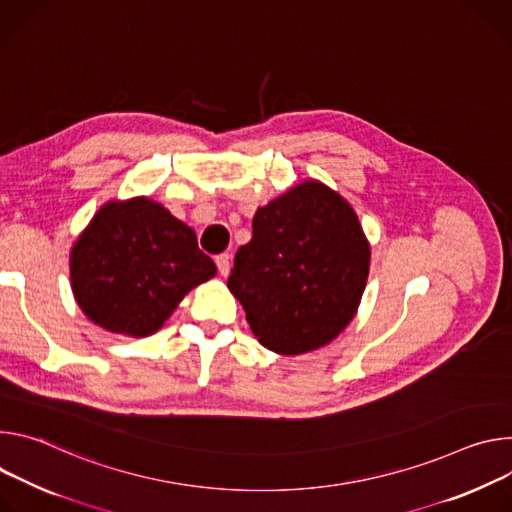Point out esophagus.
Masks as SVG:
<instances>
[{
  "label": "esophagus",
  "mask_w": 512,
  "mask_h": 512,
  "mask_svg": "<svg viewBox=\"0 0 512 512\" xmlns=\"http://www.w3.org/2000/svg\"><path fill=\"white\" fill-rule=\"evenodd\" d=\"M215 264H217V270L221 276H227L230 274V268H232V256L230 254H219L215 258Z\"/></svg>",
  "instance_id": "esophagus-1"
}]
</instances>
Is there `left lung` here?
I'll return each instance as SVG.
<instances>
[{"label": "left lung", "mask_w": 512, "mask_h": 512, "mask_svg": "<svg viewBox=\"0 0 512 512\" xmlns=\"http://www.w3.org/2000/svg\"><path fill=\"white\" fill-rule=\"evenodd\" d=\"M368 270L370 244L354 207L309 179L258 207L227 289L266 350L299 356L350 325Z\"/></svg>", "instance_id": "1"}]
</instances>
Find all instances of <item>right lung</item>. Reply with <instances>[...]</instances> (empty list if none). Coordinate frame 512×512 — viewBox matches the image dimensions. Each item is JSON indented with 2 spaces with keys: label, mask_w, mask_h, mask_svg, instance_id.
Returning a JSON list of instances; mask_svg holds the SVG:
<instances>
[{
  "label": "right lung",
  "mask_w": 512,
  "mask_h": 512,
  "mask_svg": "<svg viewBox=\"0 0 512 512\" xmlns=\"http://www.w3.org/2000/svg\"><path fill=\"white\" fill-rule=\"evenodd\" d=\"M69 268L81 311L130 337L158 331L217 272L191 227L150 197L101 205L73 244Z\"/></svg>",
  "instance_id": "add662e5"
}]
</instances>
